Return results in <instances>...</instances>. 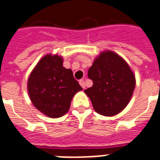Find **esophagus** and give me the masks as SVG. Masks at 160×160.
Returning a JSON list of instances; mask_svg holds the SVG:
<instances>
[{"label":"esophagus","instance_id":"34e87169","mask_svg":"<svg viewBox=\"0 0 160 160\" xmlns=\"http://www.w3.org/2000/svg\"><path fill=\"white\" fill-rule=\"evenodd\" d=\"M79 83H80V85L81 86V87H82L83 89H85V88H86V83H85V80H80V81H79Z\"/></svg>","mask_w":160,"mask_h":160}]
</instances>
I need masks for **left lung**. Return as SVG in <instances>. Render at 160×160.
Returning <instances> with one entry per match:
<instances>
[{
  "label": "left lung",
  "instance_id": "1",
  "mask_svg": "<svg viewBox=\"0 0 160 160\" xmlns=\"http://www.w3.org/2000/svg\"><path fill=\"white\" fill-rule=\"evenodd\" d=\"M92 87L85 90L96 112L113 116L121 112L131 100L136 80L125 60L107 51L97 58L88 70Z\"/></svg>",
  "mask_w": 160,
  "mask_h": 160
}]
</instances>
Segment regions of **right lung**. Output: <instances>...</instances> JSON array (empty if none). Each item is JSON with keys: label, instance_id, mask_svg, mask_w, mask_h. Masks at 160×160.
Wrapping results in <instances>:
<instances>
[{"label": "right lung", "instance_id": "right-lung-1", "mask_svg": "<svg viewBox=\"0 0 160 160\" xmlns=\"http://www.w3.org/2000/svg\"><path fill=\"white\" fill-rule=\"evenodd\" d=\"M81 90L72 70L62 67V58L58 55L42 58L28 80L32 103L51 118H59L67 113L73 97Z\"/></svg>", "mask_w": 160, "mask_h": 160}]
</instances>
